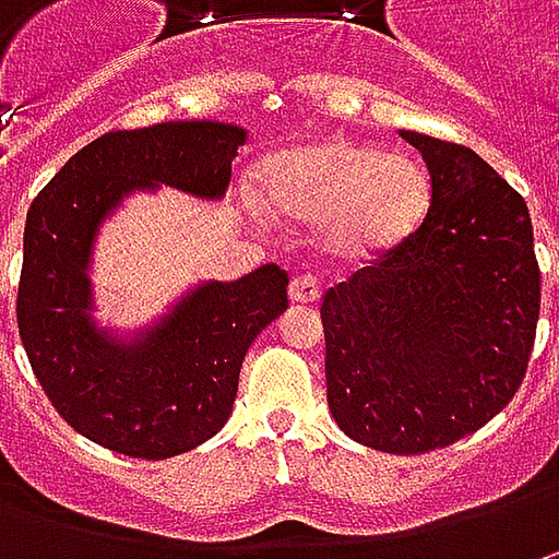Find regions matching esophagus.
<instances>
[{"label":"esophagus","mask_w":559,"mask_h":559,"mask_svg":"<svg viewBox=\"0 0 559 559\" xmlns=\"http://www.w3.org/2000/svg\"><path fill=\"white\" fill-rule=\"evenodd\" d=\"M320 295H323V286H320V280L311 276V273H298L289 283V298L298 301V305H313Z\"/></svg>","instance_id":"1"}]
</instances>
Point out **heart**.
Instances as JSON below:
<instances>
[{
    "instance_id": "obj_1",
    "label": "heart",
    "mask_w": 559,
    "mask_h": 559,
    "mask_svg": "<svg viewBox=\"0 0 559 559\" xmlns=\"http://www.w3.org/2000/svg\"><path fill=\"white\" fill-rule=\"evenodd\" d=\"M261 186L270 207L320 224L326 248L352 261L404 242L429 207V180L414 158L345 136L270 155Z\"/></svg>"
}]
</instances>
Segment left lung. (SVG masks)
<instances>
[{
	"instance_id": "obj_1",
	"label": "left lung",
	"mask_w": 559,
	"mask_h": 559,
	"mask_svg": "<svg viewBox=\"0 0 559 559\" xmlns=\"http://www.w3.org/2000/svg\"><path fill=\"white\" fill-rule=\"evenodd\" d=\"M432 177L423 224L323 295L326 401L352 439L429 454L523 385L542 270L523 195L466 145L401 133Z\"/></svg>"
}]
</instances>
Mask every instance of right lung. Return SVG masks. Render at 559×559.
Returning <instances> with one entry per match:
<instances>
[{
  "label": "right lung",
  "instance_id": "obj_1",
  "mask_svg": "<svg viewBox=\"0 0 559 559\" xmlns=\"http://www.w3.org/2000/svg\"><path fill=\"white\" fill-rule=\"evenodd\" d=\"M246 130L211 120L115 130L83 145L33 199L17 280V333L33 376L68 426L108 451L164 461L192 451L233 411L248 345L289 308L276 264L211 283L120 348L86 317V258L98 221L136 186L224 195Z\"/></svg>",
  "mask_w": 559,
  "mask_h": 559
}]
</instances>
